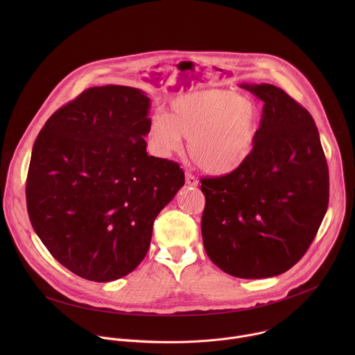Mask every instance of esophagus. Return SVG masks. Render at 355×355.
I'll list each match as a JSON object with an SVG mask.
<instances>
[{
  "instance_id": "1",
  "label": "esophagus",
  "mask_w": 355,
  "mask_h": 355,
  "mask_svg": "<svg viewBox=\"0 0 355 355\" xmlns=\"http://www.w3.org/2000/svg\"><path fill=\"white\" fill-rule=\"evenodd\" d=\"M185 184L189 185V187H196V185H198V180H196L192 174L187 173V174H185Z\"/></svg>"
}]
</instances>
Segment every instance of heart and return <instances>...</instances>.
I'll list each match as a JSON object with an SVG mask.
<instances>
[{
	"mask_svg": "<svg viewBox=\"0 0 355 355\" xmlns=\"http://www.w3.org/2000/svg\"><path fill=\"white\" fill-rule=\"evenodd\" d=\"M259 108L244 95L220 88L180 94L168 103L167 115L150 121L156 150L168 156L188 139L191 162L205 174L226 175L251 155L259 132Z\"/></svg>",
	"mask_w": 355,
	"mask_h": 355,
	"instance_id": "1",
	"label": "heart"
}]
</instances>
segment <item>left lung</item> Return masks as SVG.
<instances>
[{"instance_id":"1","label":"left lung","mask_w":355,"mask_h":355,"mask_svg":"<svg viewBox=\"0 0 355 355\" xmlns=\"http://www.w3.org/2000/svg\"><path fill=\"white\" fill-rule=\"evenodd\" d=\"M264 103L248 159L204 178L202 240L229 275L259 279L293 267L313 241L329 205V168L312 115L271 84H240Z\"/></svg>"}]
</instances>
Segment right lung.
Masks as SVG:
<instances>
[{"instance_id": "add662e5", "label": "right lung", "mask_w": 355, "mask_h": 355, "mask_svg": "<svg viewBox=\"0 0 355 355\" xmlns=\"http://www.w3.org/2000/svg\"><path fill=\"white\" fill-rule=\"evenodd\" d=\"M150 98L92 87L47 119L32 148L26 205L33 230L76 275L110 282L147 254L153 223L184 185L174 162L148 156Z\"/></svg>"}]
</instances>
